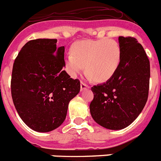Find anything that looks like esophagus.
Listing matches in <instances>:
<instances>
[{"instance_id": "esophagus-1", "label": "esophagus", "mask_w": 161, "mask_h": 161, "mask_svg": "<svg viewBox=\"0 0 161 161\" xmlns=\"http://www.w3.org/2000/svg\"><path fill=\"white\" fill-rule=\"evenodd\" d=\"M90 88V86H88V85H86V83H84V82H80V90H86V89H89Z\"/></svg>"}]
</instances>
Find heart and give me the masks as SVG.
Masks as SVG:
<instances>
[{"instance_id": "b5f03b06", "label": "heart", "mask_w": 161, "mask_h": 161, "mask_svg": "<svg viewBox=\"0 0 161 161\" xmlns=\"http://www.w3.org/2000/svg\"><path fill=\"white\" fill-rule=\"evenodd\" d=\"M121 60V49L116 41L110 38L78 41L65 57V65L71 76L85 68L90 77L105 82L115 75Z\"/></svg>"}]
</instances>
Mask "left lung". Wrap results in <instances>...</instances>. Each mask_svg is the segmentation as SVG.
I'll use <instances>...</instances> for the list:
<instances>
[{
  "label": "left lung",
  "mask_w": 161,
  "mask_h": 161,
  "mask_svg": "<svg viewBox=\"0 0 161 161\" xmlns=\"http://www.w3.org/2000/svg\"><path fill=\"white\" fill-rule=\"evenodd\" d=\"M121 60L115 75L107 82L91 88L94 99L90 113L98 125L122 130L139 116L148 97L150 62L137 39L120 36Z\"/></svg>",
  "instance_id": "1"
}]
</instances>
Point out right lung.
<instances>
[{"label":"right lung","instance_id":"right-lung-1","mask_svg":"<svg viewBox=\"0 0 161 161\" xmlns=\"http://www.w3.org/2000/svg\"><path fill=\"white\" fill-rule=\"evenodd\" d=\"M56 39L31 40L23 45L13 65L11 95L19 116L37 132H49L60 126L68 103L80 89L63 67L64 46Z\"/></svg>","mask_w":161,"mask_h":161}]
</instances>
